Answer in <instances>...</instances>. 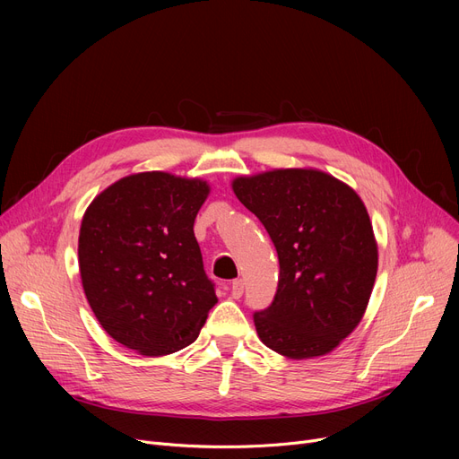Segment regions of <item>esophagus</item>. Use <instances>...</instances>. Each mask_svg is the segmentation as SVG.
Instances as JSON below:
<instances>
[{"mask_svg":"<svg viewBox=\"0 0 459 459\" xmlns=\"http://www.w3.org/2000/svg\"><path fill=\"white\" fill-rule=\"evenodd\" d=\"M230 296L234 299H239V298L244 296V281L242 279L232 281V284H230Z\"/></svg>","mask_w":459,"mask_h":459,"instance_id":"esophagus-1","label":"esophagus"}]
</instances>
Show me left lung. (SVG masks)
I'll list each match as a JSON object with an SVG mask.
<instances>
[{
	"mask_svg": "<svg viewBox=\"0 0 459 459\" xmlns=\"http://www.w3.org/2000/svg\"><path fill=\"white\" fill-rule=\"evenodd\" d=\"M232 189L268 230L279 256L275 298L253 316L260 341L290 359L329 353L363 318L377 273L363 201L316 169L239 177Z\"/></svg>",
	"mask_w": 459,
	"mask_h": 459,
	"instance_id": "left-lung-1",
	"label": "left lung"
}]
</instances>
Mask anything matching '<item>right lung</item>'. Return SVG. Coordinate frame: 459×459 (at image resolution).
I'll return each instance as SVG.
<instances>
[{
	"label": "right lung",
	"mask_w": 459,
	"mask_h": 459,
	"mask_svg": "<svg viewBox=\"0 0 459 459\" xmlns=\"http://www.w3.org/2000/svg\"><path fill=\"white\" fill-rule=\"evenodd\" d=\"M210 193L199 178L161 171L120 178L82 221V284L106 333L141 355L195 342L217 303L193 223Z\"/></svg>",
	"instance_id": "obj_1"
}]
</instances>
